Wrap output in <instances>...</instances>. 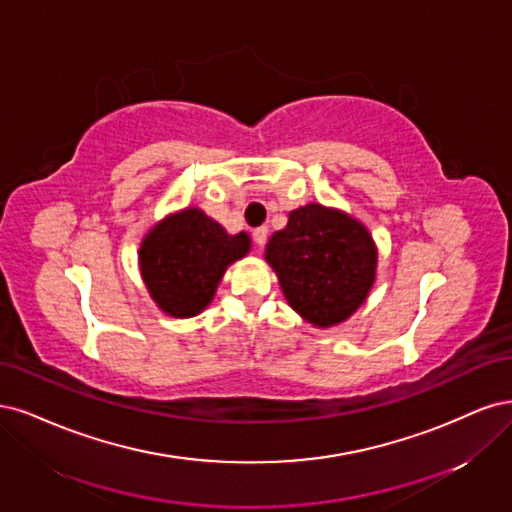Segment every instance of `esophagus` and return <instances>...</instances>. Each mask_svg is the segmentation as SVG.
Instances as JSON below:
<instances>
[{
  "label": "esophagus",
  "mask_w": 512,
  "mask_h": 512,
  "mask_svg": "<svg viewBox=\"0 0 512 512\" xmlns=\"http://www.w3.org/2000/svg\"><path fill=\"white\" fill-rule=\"evenodd\" d=\"M253 240H255L257 246L266 244V240H268V227H257V229H253Z\"/></svg>",
  "instance_id": "1"
}]
</instances>
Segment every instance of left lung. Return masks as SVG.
Wrapping results in <instances>:
<instances>
[{
	"instance_id": "8db88e82",
	"label": "left lung",
	"mask_w": 512,
	"mask_h": 512,
	"mask_svg": "<svg viewBox=\"0 0 512 512\" xmlns=\"http://www.w3.org/2000/svg\"><path fill=\"white\" fill-rule=\"evenodd\" d=\"M285 300L312 327H334L368 300L378 249L368 227L349 212L310 202L289 212L266 244Z\"/></svg>"
}]
</instances>
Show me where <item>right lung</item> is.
I'll return each mask as SVG.
<instances>
[{
	"label": "right lung",
	"instance_id": "obj_1",
	"mask_svg": "<svg viewBox=\"0 0 512 512\" xmlns=\"http://www.w3.org/2000/svg\"><path fill=\"white\" fill-rule=\"evenodd\" d=\"M249 251V234H227L202 208L189 206L148 229L138 263L157 308L174 319H189L212 302L227 268Z\"/></svg>",
	"mask_w": 512,
	"mask_h": 512
}]
</instances>
